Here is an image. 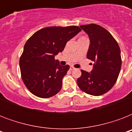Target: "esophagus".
Instances as JSON below:
<instances>
[{
	"label": "esophagus",
	"instance_id": "obj_1",
	"mask_svg": "<svg viewBox=\"0 0 132 132\" xmlns=\"http://www.w3.org/2000/svg\"><path fill=\"white\" fill-rule=\"evenodd\" d=\"M75 68L73 66H70V70H75Z\"/></svg>",
	"mask_w": 132,
	"mask_h": 132
}]
</instances>
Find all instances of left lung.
I'll list each match as a JSON object with an SVG mask.
<instances>
[{
  "instance_id": "obj_1",
  "label": "left lung",
  "mask_w": 132,
  "mask_h": 132,
  "mask_svg": "<svg viewBox=\"0 0 132 132\" xmlns=\"http://www.w3.org/2000/svg\"><path fill=\"white\" fill-rule=\"evenodd\" d=\"M88 34L90 46L87 58L94 62L91 72L81 70L77 85L84 92L100 96L112 88L121 67V50L117 41L105 29L95 24L81 25Z\"/></svg>"
}]
</instances>
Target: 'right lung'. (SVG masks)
Masks as SVG:
<instances>
[{
  "mask_svg": "<svg viewBox=\"0 0 132 132\" xmlns=\"http://www.w3.org/2000/svg\"><path fill=\"white\" fill-rule=\"evenodd\" d=\"M81 31L77 26L48 27L36 31L27 41L20 68L24 84L32 94L49 98L60 92L70 66H61L55 56Z\"/></svg>",
  "mask_w": 132,
  "mask_h": 132,
  "instance_id": "add662e5",
  "label": "right lung"
}]
</instances>
